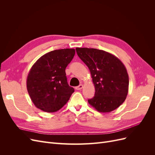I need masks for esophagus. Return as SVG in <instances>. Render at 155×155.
I'll list each match as a JSON object with an SVG mask.
<instances>
[{
  "mask_svg": "<svg viewBox=\"0 0 155 155\" xmlns=\"http://www.w3.org/2000/svg\"><path fill=\"white\" fill-rule=\"evenodd\" d=\"M83 87V85H79V86L76 87V90H81V89H82Z\"/></svg>",
  "mask_w": 155,
  "mask_h": 155,
  "instance_id": "1",
  "label": "esophagus"
}]
</instances>
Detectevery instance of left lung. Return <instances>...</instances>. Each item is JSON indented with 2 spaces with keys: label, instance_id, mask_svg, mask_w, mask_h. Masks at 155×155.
<instances>
[{
  "label": "left lung",
  "instance_id": "8db88e82",
  "mask_svg": "<svg viewBox=\"0 0 155 155\" xmlns=\"http://www.w3.org/2000/svg\"><path fill=\"white\" fill-rule=\"evenodd\" d=\"M76 52L90 70L95 94L88 104L98 112H109L123 104L129 91V76L124 63L104 50L76 48Z\"/></svg>",
  "mask_w": 155,
  "mask_h": 155
}]
</instances>
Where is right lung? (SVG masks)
<instances>
[{"label": "right lung", "mask_w": 155, "mask_h": 155, "mask_svg": "<svg viewBox=\"0 0 155 155\" xmlns=\"http://www.w3.org/2000/svg\"><path fill=\"white\" fill-rule=\"evenodd\" d=\"M75 55L74 48L51 51L37 61L26 79L28 92L38 109L54 112L67 104L73 87L67 83L65 69Z\"/></svg>", "instance_id": "obj_1"}]
</instances>
